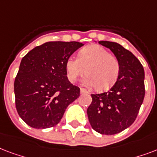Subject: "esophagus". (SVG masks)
I'll return each mask as SVG.
<instances>
[{"mask_svg":"<svg viewBox=\"0 0 157 157\" xmlns=\"http://www.w3.org/2000/svg\"><path fill=\"white\" fill-rule=\"evenodd\" d=\"M80 92L81 93H88L87 90L85 89V88H82V87H80Z\"/></svg>","mask_w":157,"mask_h":157,"instance_id":"obj_1","label":"esophagus"}]
</instances>
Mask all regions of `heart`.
I'll return each instance as SVG.
<instances>
[{
	"mask_svg": "<svg viewBox=\"0 0 157 157\" xmlns=\"http://www.w3.org/2000/svg\"><path fill=\"white\" fill-rule=\"evenodd\" d=\"M120 62L115 56L100 45L83 47L78 58L70 56L65 62V72L69 81L75 82L84 73L87 85H93L98 91L109 89L116 82L120 75Z\"/></svg>",
	"mask_w": 157,
	"mask_h": 157,
	"instance_id": "obj_1",
	"label": "heart"
}]
</instances>
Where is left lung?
<instances>
[{"label":"left lung","mask_w":157,"mask_h":157,"mask_svg":"<svg viewBox=\"0 0 157 157\" xmlns=\"http://www.w3.org/2000/svg\"><path fill=\"white\" fill-rule=\"evenodd\" d=\"M120 62V75L108 92L92 94L87 110L92 128L105 135L119 133L136 120L145 96L144 69L134 55L116 42L100 41Z\"/></svg>","instance_id":"obj_1"}]
</instances>
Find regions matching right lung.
<instances>
[{"mask_svg": "<svg viewBox=\"0 0 157 157\" xmlns=\"http://www.w3.org/2000/svg\"><path fill=\"white\" fill-rule=\"evenodd\" d=\"M82 46L78 42H48L23 57L14 83L15 106L30 127H54L79 97V87L68 80L65 62Z\"/></svg>", "mask_w": 157, "mask_h": 157, "instance_id": "right-lung-1", "label": "right lung"}]
</instances>
